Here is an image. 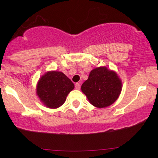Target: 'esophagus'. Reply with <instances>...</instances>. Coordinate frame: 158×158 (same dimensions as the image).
Here are the masks:
<instances>
[{
  "instance_id": "esophagus-1",
  "label": "esophagus",
  "mask_w": 158,
  "mask_h": 158,
  "mask_svg": "<svg viewBox=\"0 0 158 158\" xmlns=\"http://www.w3.org/2000/svg\"><path fill=\"white\" fill-rule=\"evenodd\" d=\"M80 88H81L80 84H79V83H76V85H75V88H76V89L79 90V89H80Z\"/></svg>"
}]
</instances>
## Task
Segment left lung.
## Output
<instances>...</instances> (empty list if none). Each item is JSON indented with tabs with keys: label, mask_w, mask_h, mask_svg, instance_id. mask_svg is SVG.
Here are the masks:
<instances>
[{
	"label": "left lung",
	"mask_w": 158,
	"mask_h": 158,
	"mask_svg": "<svg viewBox=\"0 0 158 158\" xmlns=\"http://www.w3.org/2000/svg\"><path fill=\"white\" fill-rule=\"evenodd\" d=\"M81 89L90 104L97 108H106L118 99L122 90V81L115 71L105 66L99 67L90 71Z\"/></svg>",
	"instance_id": "obj_1"
}]
</instances>
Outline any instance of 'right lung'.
I'll list each match as a JSON object with an SVG mask.
<instances>
[{
    "label": "right lung",
    "instance_id": "1",
    "mask_svg": "<svg viewBox=\"0 0 158 158\" xmlns=\"http://www.w3.org/2000/svg\"><path fill=\"white\" fill-rule=\"evenodd\" d=\"M74 89V84L62 72L48 71L40 77L36 85V95L49 108L55 109L64 104L67 96Z\"/></svg>",
    "mask_w": 158,
    "mask_h": 158
}]
</instances>
